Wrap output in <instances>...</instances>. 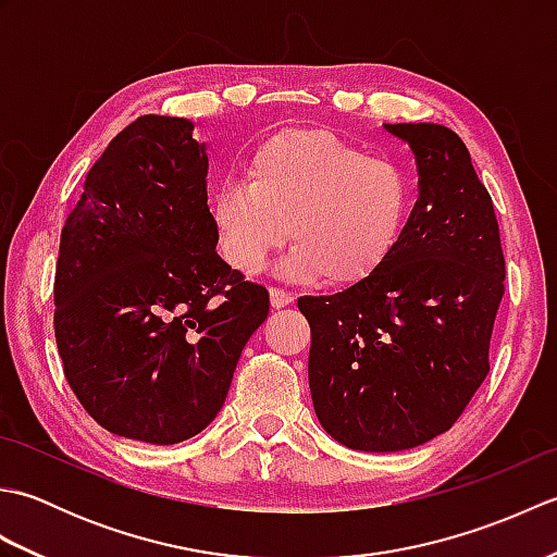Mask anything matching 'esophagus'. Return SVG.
Instances as JSON below:
<instances>
[{
    "label": "esophagus",
    "mask_w": 557,
    "mask_h": 557,
    "mask_svg": "<svg viewBox=\"0 0 557 557\" xmlns=\"http://www.w3.org/2000/svg\"><path fill=\"white\" fill-rule=\"evenodd\" d=\"M270 304H272V309H285V306L294 304V297H292L289 292H285V289L272 287L270 289Z\"/></svg>",
    "instance_id": "esophagus-1"
}]
</instances>
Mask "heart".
<instances>
[{"label": "heart", "instance_id": "heart-1", "mask_svg": "<svg viewBox=\"0 0 557 557\" xmlns=\"http://www.w3.org/2000/svg\"><path fill=\"white\" fill-rule=\"evenodd\" d=\"M246 174L248 184H220L210 208L224 256L244 275H258L289 236L285 277L361 285L393 256L411 210L397 162L366 158L321 128L268 138Z\"/></svg>", "mask_w": 557, "mask_h": 557}]
</instances>
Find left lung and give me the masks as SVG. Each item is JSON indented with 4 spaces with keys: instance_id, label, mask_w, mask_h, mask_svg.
Wrapping results in <instances>:
<instances>
[{
    "instance_id": "8db88e82",
    "label": "left lung",
    "mask_w": 557,
    "mask_h": 557,
    "mask_svg": "<svg viewBox=\"0 0 557 557\" xmlns=\"http://www.w3.org/2000/svg\"><path fill=\"white\" fill-rule=\"evenodd\" d=\"M407 140L419 200L393 256L361 285L301 297L309 387L323 429L351 449L397 453L449 431L491 371L505 256L467 146L441 124H385Z\"/></svg>"
}]
</instances>
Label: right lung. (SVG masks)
I'll return each instance as SVG.
<instances>
[{"label": "right lung", "mask_w": 557, "mask_h": 557, "mask_svg": "<svg viewBox=\"0 0 557 557\" xmlns=\"http://www.w3.org/2000/svg\"><path fill=\"white\" fill-rule=\"evenodd\" d=\"M182 116L146 114L92 164L59 242L54 337L102 429L174 445L218 417L270 294L218 256L208 152Z\"/></svg>", "instance_id": "add662e5"}]
</instances>
